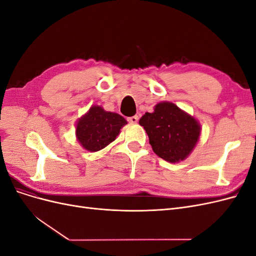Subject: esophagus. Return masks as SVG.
Returning <instances> with one entry per match:
<instances>
[{
  "label": "esophagus",
  "instance_id": "34e87169",
  "mask_svg": "<svg viewBox=\"0 0 256 256\" xmlns=\"http://www.w3.org/2000/svg\"><path fill=\"white\" fill-rule=\"evenodd\" d=\"M138 120V115H134V116H131V118H128V122H131V124H136Z\"/></svg>",
  "mask_w": 256,
  "mask_h": 256
}]
</instances>
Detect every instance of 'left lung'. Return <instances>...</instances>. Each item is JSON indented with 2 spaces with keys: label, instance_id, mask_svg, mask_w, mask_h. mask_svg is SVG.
Segmentation results:
<instances>
[{
  "label": "left lung",
  "instance_id": "1",
  "mask_svg": "<svg viewBox=\"0 0 256 256\" xmlns=\"http://www.w3.org/2000/svg\"><path fill=\"white\" fill-rule=\"evenodd\" d=\"M150 138L154 152L164 160L178 164L194 150L200 136V124L170 102H158L138 122Z\"/></svg>",
  "mask_w": 256,
  "mask_h": 256
}]
</instances>
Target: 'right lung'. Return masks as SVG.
Instances as JSON below:
<instances>
[{
    "mask_svg": "<svg viewBox=\"0 0 256 256\" xmlns=\"http://www.w3.org/2000/svg\"><path fill=\"white\" fill-rule=\"evenodd\" d=\"M127 125L122 115L106 111L102 106H92L76 122V138L84 150L95 152L113 142Z\"/></svg>",
    "mask_w": 256,
    "mask_h": 256,
    "instance_id": "right-lung-1",
    "label": "right lung"
}]
</instances>
